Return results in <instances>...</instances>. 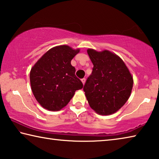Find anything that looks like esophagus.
Here are the masks:
<instances>
[{"mask_svg":"<svg viewBox=\"0 0 159 159\" xmlns=\"http://www.w3.org/2000/svg\"><path fill=\"white\" fill-rule=\"evenodd\" d=\"M81 80H82V83H83V84H84V83H85V82H86V79H85V78H82V79Z\"/></svg>","mask_w":159,"mask_h":159,"instance_id":"obj_1","label":"esophagus"}]
</instances>
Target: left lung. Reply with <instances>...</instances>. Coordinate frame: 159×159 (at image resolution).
Here are the masks:
<instances>
[{"label": "left lung", "instance_id": "obj_1", "mask_svg": "<svg viewBox=\"0 0 159 159\" xmlns=\"http://www.w3.org/2000/svg\"><path fill=\"white\" fill-rule=\"evenodd\" d=\"M93 65L83 90L90 107L99 115L116 113L130 96L133 78L120 57L108 51L88 49Z\"/></svg>", "mask_w": 159, "mask_h": 159}]
</instances>
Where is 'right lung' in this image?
Masks as SVG:
<instances>
[{"mask_svg": "<svg viewBox=\"0 0 159 159\" xmlns=\"http://www.w3.org/2000/svg\"><path fill=\"white\" fill-rule=\"evenodd\" d=\"M80 52L68 46L48 50L30 71L33 94L43 108L57 111L65 107L83 84L75 75L71 61Z\"/></svg>", "mask_w": 159, "mask_h": 159, "instance_id": "right-lung-1", "label": "right lung"}]
</instances>
